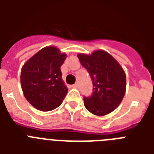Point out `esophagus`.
Here are the masks:
<instances>
[{
	"label": "esophagus",
	"instance_id": "obj_1",
	"mask_svg": "<svg viewBox=\"0 0 154 154\" xmlns=\"http://www.w3.org/2000/svg\"><path fill=\"white\" fill-rule=\"evenodd\" d=\"M72 88H74V89H77V88H78V84H77V83H75L74 85H72Z\"/></svg>",
	"mask_w": 154,
	"mask_h": 154
}]
</instances>
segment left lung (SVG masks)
<instances>
[{
    "instance_id": "8db88e82",
    "label": "left lung",
    "mask_w": 154,
    "mask_h": 154,
    "mask_svg": "<svg viewBox=\"0 0 154 154\" xmlns=\"http://www.w3.org/2000/svg\"><path fill=\"white\" fill-rule=\"evenodd\" d=\"M93 81V94L84 97V105L97 116H105L118 107L126 89V76L119 63L106 51L77 54Z\"/></svg>"
}]
</instances>
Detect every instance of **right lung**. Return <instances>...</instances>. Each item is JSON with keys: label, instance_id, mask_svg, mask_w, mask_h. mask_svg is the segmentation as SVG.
I'll list each match as a JSON object with an SVG mask.
<instances>
[{"label": "right lung", "instance_id": "1", "mask_svg": "<svg viewBox=\"0 0 154 154\" xmlns=\"http://www.w3.org/2000/svg\"><path fill=\"white\" fill-rule=\"evenodd\" d=\"M67 55L55 46H47L24 64L20 85L25 98L37 109L51 111L60 106L68 93L60 66Z\"/></svg>", "mask_w": 154, "mask_h": 154}]
</instances>
